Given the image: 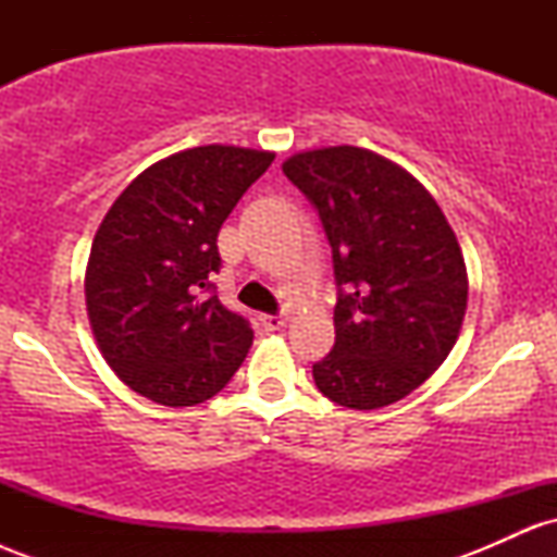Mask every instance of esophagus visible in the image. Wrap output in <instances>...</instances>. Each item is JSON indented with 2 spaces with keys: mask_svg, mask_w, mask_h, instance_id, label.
<instances>
[{
  "mask_svg": "<svg viewBox=\"0 0 557 557\" xmlns=\"http://www.w3.org/2000/svg\"><path fill=\"white\" fill-rule=\"evenodd\" d=\"M259 322H261V327H264V330L274 332V330H283L285 327L287 317L285 314H261Z\"/></svg>",
  "mask_w": 557,
  "mask_h": 557,
  "instance_id": "esophagus-1",
  "label": "esophagus"
}]
</instances>
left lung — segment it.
<instances>
[{"mask_svg":"<svg viewBox=\"0 0 557 557\" xmlns=\"http://www.w3.org/2000/svg\"><path fill=\"white\" fill-rule=\"evenodd\" d=\"M283 172L332 248L335 345L314 382L337 406L406 398L456 345L469 280L456 233L417 177L356 146L304 151Z\"/></svg>","mask_w":557,"mask_h":557,"instance_id":"1","label":"left lung"}]
</instances>
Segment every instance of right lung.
I'll return each mask as SVG.
<instances>
[{
    "label": "right lung",
    "mask_w": 557,
    "mask_h": 557,
    "mask_svg": "<svg viewBox=\"0 0 557 557\" xmlns=\"http://www.w3.org/2000/svg\"><path fill=\"white\" fill-rule=\"evenodd\" d=\"M270 151L196 146L144 170L96 230L86 272L94 337L127 387L196 406L233 380L251 322L216 298L222 222L272 164Z\"/></svg>",
    "instance_id": "right-lung-1"
}]
</instances>
